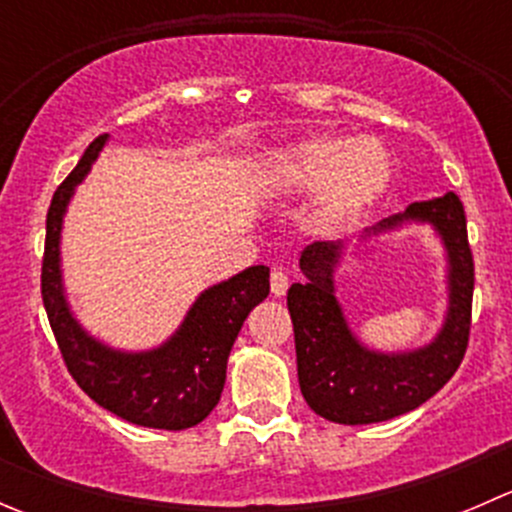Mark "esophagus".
I'll return each instance as SVG.
<instances>
[{
    "label": "esophagus",
    "mask_w": 512,
    "mask_h": 512,
    "mask_svg": "<svg viewBox=\"0 0 512 512\" xmlns=\"http://www.w3.org/2000/svg\"><path fill=\"white\" fill-rule=\"evenodd\" d=\"M287 287H289V280H287L285 270L275 267V270H272V275H270V292H272V297H282V294L287 292Z\"/></svg>",
    "instance_id": "esophagus-1"
}]
</instances>
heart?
<instances>
[{"mask_svg": "<svg viewBox=\"0 0 512 512\" xmlns=\"http://www.w3.org/2000/svg\"><path fill=\"white\" fill-rule=\"evenodd\" d=\"M260 175L275 195H314L307 210L309 230L334 237L384 198L394 178V160L379 138L314 133L275 148Z\"/></svg>", "mask_w": 512, "mask_h": 512, "instance_id": "b5f03b06", "label": "heart"}]
</instances>
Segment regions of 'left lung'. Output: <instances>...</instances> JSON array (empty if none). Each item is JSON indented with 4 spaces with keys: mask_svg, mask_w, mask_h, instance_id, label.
Masks as SVG:
<instances>
[{
    "mask_svg": "<svg viewBox=\"0 0 512 512\" xmlns=\"http://www.w3.org/2000/svg\"><path fill=\"white\" fill-rule=\"evenodd\" d=\"M409 225H431L446 255L443 322L431 342L416 349L379 352L366 347L349 327L334 280L347 260L342 240L314 242L299 257L304 280L294 282L287 292L299 389L309 409L327 421L366 426L409 414L443 389L461 366L473 299V257L461 200L456 193L411 200L404 213L371 227L356 247L366 250L371 242Z\"/></svg>",
    "mask_w": 512,
    "mask_h": 512,
    "instance_id": "obj_1",
    "label": "left lung"
}]
</instances>
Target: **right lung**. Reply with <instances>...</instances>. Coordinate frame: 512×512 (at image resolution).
<instances>
[{"label": "right lung", "mask_w": 512, "mask_h": 512, "mask_svg": "<svg viewBox=\"0 0 512 512\" xmlns=\"http://www.w3.org/2000/svg\"><path fill=\"white\" fill-rule=\"evenodd\" d=\"M108 136H98L69 178L56 188L46 215L41 297L56 344L76 384L106 411L136 426L183 431L218 406L227 356L247 314L270 294V267L255 265L203 289L180 327L153 349H118L76 319L61 270V230L76 188L94 168Z\"/></svg>", "instance_id": "1"}]
</instances>
